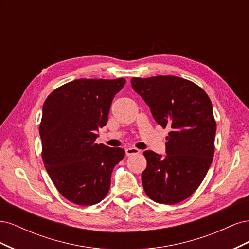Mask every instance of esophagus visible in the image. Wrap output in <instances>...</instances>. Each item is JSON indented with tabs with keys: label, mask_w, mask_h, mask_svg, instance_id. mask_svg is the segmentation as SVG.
Instances as JSON below:
<instances>
[{
	"label": "esophagus",
	"mask_w": 249,
	"mask_h": 249,
	"mask_svg": "<svg viewBox=\"0 0 249 249\" xmlns=\"http://www.w3.org/2000/svg\"><path fill=\"white\" fill-rule=\"evenodd\" d=\"M140 153V150L136 147H129L125 149V155L126 156H132V155H137Z\"/></svg>",
	"instance_id": "1"
}]
</instances>
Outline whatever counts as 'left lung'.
<instances>
[{
	"mask_svg": "<svg viewBox=\"0 0 249 249\" xmlns=\"http://www.w3.org/2000/svg\"><path fill=\"white\" fill-rule=\"evenodd\" d=\"M133 89L148 105L166 136V156L145 150L142 172L147 196L175 205L196 191L212 164L216 120L209 95L195 83L175 76L132 78Z\"/></svg>",
	"mask_w": 249,
	"mask_h": 249,
	"instance_id": "1",
	"label": "left lung"
}]
</instances>
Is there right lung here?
<instances>
[{"label": "right lung", "mask_w": 249, "mask_h": 249, "mask_svg": "<svg viewBox=\"0 0 249 249\" xmlns=\"http://www.w3.org/2000/svg\"><path fill=\"white\" fill-rule=\"evenodd\" d=\"M125 79H79L56 88L44 101L39 125L41 157L63 197L92 206L109 192L111 173L124 149L97 144L111 103Z\"/></svg>", "instance_id": "obj_1"}]
</instances>
